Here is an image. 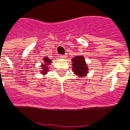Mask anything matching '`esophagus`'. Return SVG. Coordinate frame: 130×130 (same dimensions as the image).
Masks as SVG:
<instances>
[{
  "label": "esophagus",
  "mask_w": 130,
  "mask_h": 130,
  "mask_svg": "<svg viewBox=\"0 0 130 130\" xmlns=\"http://www.w3.org/2000/svg\"><path fill=\"white\" fill-rule=\"evenodd\" d=\"M60 58H62V59H65V58H67V55L65 54V55H60Z\"/></svg>",
  "instance_id": "34e87169"
}]
</instances>
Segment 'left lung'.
<instances>
[{
	"instance_id": "obj_1",
	"label": "left lung",
	"mask_w": 130,
	"mask_h": 130,
	"mask_svg": "<svg viewBox=\"0 0 130 130\" xmlns=\"http://www.w3.org/2000/svg\"><path fill=\"white\" fill-rule=\"evenodd\" d=\"M72 71L78 77H85L88 73V67L86 64L85 59L83 55L74 57L72 59Z\"/></svg>"
}]
</instances>
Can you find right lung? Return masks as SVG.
I'll list each match as a JSON object with an SVG mask.
<instances>
[{
	"instance_id": "1",
	"label": "right lung",
	"mask_w": 130,
	"mask_h": 130,
	"mask_svg": "<svg viewBox=\"0 0 130 130\" xmlns=\"http://www.w3.org/2000/svg\"><path fill=\"white\" fill-rule=\"evenodd\" d=\"M43 61L44 63L41 65V68H42V70L40 71L43 75H46L47 72L49 71V65H50V63L52 62V60L48 58V57H45L43 58Z\"/></svg>"
}]
</instances>
